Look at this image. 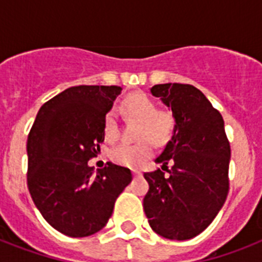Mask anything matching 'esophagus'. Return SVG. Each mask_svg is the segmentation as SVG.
I'll return each mask as SVG.
<instances>
[{
	"label": "esophagus",
	"mask_w": 262,
	"mask_h": 262,
	"mask_svg": "<svg viewBox=\"0 0 262 262\" xmlns=\"http://www.w3.org/2000/svg\"><path fill=\"white\" fill-rule=\"evenodd\" d=\"M132 171H133V175H135V177H141V175H143V171L139 170V168H133Z\"/></svg>",
	"instance_id": "34e87169"
}]
</instances>
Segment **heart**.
<instances>
[{"label": "heart", "mask_w": 262, "mask_h": 262, "mask_svg": "<svg viewBox=\"0 0 262 262\" xmlns=\"http://www.w3.org/2000/svg\"><path fill=\"white\" fill-rule=\"evenodd\" d=\"M127 118L140 121L136 144H119L110 152L111 160L125 167H140L154 154V141L158 145L167 143L174 130V117L170 111L159 110L156 103L143 92L127 95L121 103ZM118 123L111 113L104 117V136L107 140L118 137Z\"/></svg>", "instance_id": "heart-1"}]
</instances>
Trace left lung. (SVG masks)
<instances>
[{
    "label": "left lung",
    "mask_w": 262,
    "mask_h": 262,
    "mask_svg": "<svg viewBox=\"0 0 262 262\" xmlns=\"http://www.w3.org/2000/svg\"><path fill=\"white\" fill-rule=\"evenodd\" d=\"M151 94L171 108L175 125L171 140L156 158L169 175L160 168L144 174L149 185L144 212L160 236L190 239L212 223L227 199L231 149L223 117L190 84H158Z\"/></svg>",
    "instance_id": "obj_1"
}]
</instances>
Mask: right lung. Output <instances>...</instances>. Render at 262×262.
I'll return each instance as SVG.
<instances>
[{
  "label": "right lung",
  "mask_w": 262,
  "mask_h": 262,
  "mask_svg": "<svg viewBox=\"0 0 262 262\" xmlns=\"http://www.w3.org/2000/svg\"><path fill=\"white\" fill-rule=\"evenodd\" d=\"M117 85H79L39 108L27 140V185L47 223L63 235L83 238L100 231L115 200L130 183L129 168L88 160L104 141V117L121 94Z\"/></svg>",
  "instance_id": "1"
}]
</instances>
